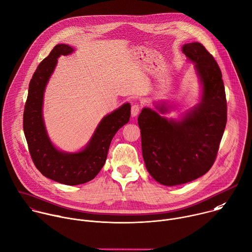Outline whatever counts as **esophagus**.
I'll use <instances>...</instances> for the list:
<instances>
[{
  "mask_svg": "<svg viewBox=\"0 0 252 252\" xmlns=\"http://www.w3.org/2000/svg\"><path fill=\"white\" fill-rule=\"evenodd\" d=\"M139 112H140V106L138 104L132 105V107H131V116L136 117Z\"/></svg>",
  "mask_w": 252,
  "mask_h": 252,
  "instance_id": "1",
  "label": "esophagus"
}]
</instances>
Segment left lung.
Returning a JSON list of instances; mask_svg holds the SVG:
<instances>
[{
  "instance_id": "left-lung-1",
  "label": "left lung",
  "mask_w": 252,
  "mask_h": 252,
  "mask_svg": "<svg viewBox=\"0 0 252 252\" xmlns=\"http://www.w3.org/2000/svg\"><path fill=\"white\" fill-rule=\"evenodd\" d=\"M202 86L200 103L179 120L167 119L164 104L138 116L141 148L148 173L164 186L191 182L213 166L226 125V100L220 69L199 42L182 46Z\"/></svg>"
}]
</instances>
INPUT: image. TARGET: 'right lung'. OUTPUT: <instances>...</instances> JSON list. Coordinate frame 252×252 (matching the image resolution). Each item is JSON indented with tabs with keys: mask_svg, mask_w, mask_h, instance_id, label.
<instances>
[{
	"mask_svg": "<svg viewBox=\"0 0 252 252\" xmlns=\"http://www.w3.org/2000/svg\"><path fill=\"white\" fill-rule=\"evenodd\" d=\"M73 51L67 44H57L39 63L30 82L24 112V131L35 167L46 178L70 186L87 183L97 176L106 162L113 137L130 117L129 103L105 116L89 142L78 152H65L53 145L42 116L43 95L58 57Z\"/></svg>",
	"mask_w": 252,
	"mask_h": 252,
	"instance_id": "add662e5",
	"label": "right lung"
}]
</instances>
